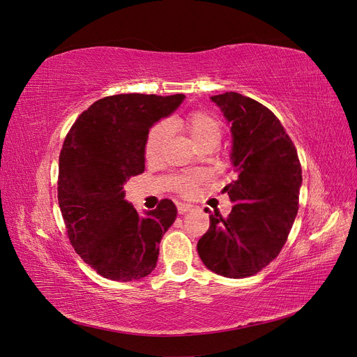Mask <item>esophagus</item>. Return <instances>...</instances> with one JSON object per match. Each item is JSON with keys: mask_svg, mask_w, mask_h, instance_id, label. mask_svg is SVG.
<instances>
[{"mask_svg": "<svg viewBox=\"0 0 357 357\" xmlns=\"http://www.w3.org/2000/svg\"><path fill=\"white\" fill-rule=\"evenodd\" d=\"M190 210H193V205L192 204H181V202L177 204V211L180 214H185V213H188Z\"/></svg>", "mask_w": 357, "mask_h": 357, "instance_id": "1", "label": "esophagus"}]
</instances>
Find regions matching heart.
<instances>
[{"label": "heart", "instance_id": "b5f03b06", "mask_svg": "<svg viewBox=\"0 0 357 357\" xmlns=\"http://www.w3.org/2000/svg\"><path fill=\"white\" fill-rule=\"evenodd\" d=\"M168 129L181 131L199 152H210L220 143L223 137V123L220 119L205 110H193L185 117H172L167 123L153 126L147 134L144 155L149 162L156 164L164 158L168 143ZM197 177L180 176L174 181V189L180 195L192 197L197 190Z\"/></svg>", "mask_w": 357, "mask_h": 357}]
</instances>
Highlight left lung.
<instances>
[{
  "mask_svg": "<svg viewBox=\"0 0 357 357\" xmlns=\"http://www.w3.org/2000/svg\"><path fill=\"white\" fill-rule=\"evenodd\" d=\"M211 100L231 123L236 178L223 189L232 211L228 218L208 211L210 228L198 241V255L213 273L244 278L271 264L287 241L299 208L301 162L282 122L265 105L236 92Z\"/></svg>",
  "mask_w": 357,
  "mask_h": 357,
  "instance_id": "1",
  "label": "left lung"
}]
</instances>
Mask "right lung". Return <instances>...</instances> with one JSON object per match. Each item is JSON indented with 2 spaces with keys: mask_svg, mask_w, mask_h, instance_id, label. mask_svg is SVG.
<instances>
[{
  "mask_svg": "<svg viewBox=\"0 0 357 357\" xmlns=\"http://www.w3.org/2000/svg\"><path fill=\"white\" fill-rule=\"evenodd\" d=\"M185 95L105 96L71 126L59 155L58 201L67 235L104 278L132 282L156 268L159 243L177 218L171 199L139 218L125 201V183L144 171L149 128L174 112Z\"/></svg>",
  "mask_w": 357,
  "mask_h": 357,
  "instance_id": "1",
  "label": "right lung"
}]
</instances>
